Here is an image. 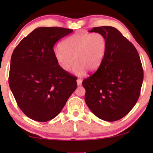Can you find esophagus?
Here are the masks:
<instances>
[{"label":"esophagus","instance_id":"34e87169","mask_svg":"<svg viewBox=\"0 0 153 153\" xmlns=\"http://www.w3.org/2000/svg\"><path fill=\"white\" fill-rule=\"evenodd\" d=\"M76 83H77V85H80L81 84V83H82V79H78L76 80Z\"/></svg>","mask_w":153,"mask_h":153}]
</instances>
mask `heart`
<instances>
[{"label":"heart","mask_w":153,"mask_h":153,"mask_svg":"<svg viewBox=\"0 0 153 153\" xmlns=\"http://www.w3.org/2000/svg\"><path fill=\"white\" fill-rule=\"evenodd\" d=\"M106 49L107 39L102 33H76L65 39L61 47H56L53 53L62 70L68 72L74 62L73 72L83 76L87 70L95 72L100 68Z\"/></svg>","instance_id":"obj_1"}]
</instances>
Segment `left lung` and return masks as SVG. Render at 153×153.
Masks as SVG:
<instances>
[{
	"instance_id": "8db88e82",
	"label": "left lung",
	"mask_w": 153,
	"mask_h": 153,
	"mask_svg": "<svg viewBox=\"0 0 153 153\" xmlns=\"http://www.w3.org/2000/svg\"><path fill=\"white\" fill-rule=\"evenodd\" d=\"M107 39V49L101 65L83 81L85 102L102 120L113 122L126 116L139 100L143 70L137 50L116 28L95 27Z\"/></svg>"
}]
</instances>
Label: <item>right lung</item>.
I'll return each instance as SVG.
<instances>
[{
  "label": "right lung",
  "instance_id": "obj_1",
  "mask_svg": "<svg viewBox=\"0 0 153 153\" xmlns=\"http://www.w3.org/2000/svg\"><path fill=\"white\" fill-rule=\"evenodd\" d=\"M39 27L23 38L12 53L9 85L19 107L33 120L55 118L76 88V76L64 72L53 57V46L72 32Z\"/></svg>",
  "mask_w": 153,
  "mask_h": 153
}]
</instances>
